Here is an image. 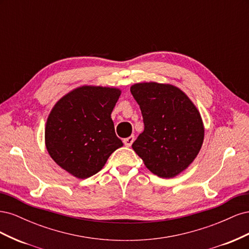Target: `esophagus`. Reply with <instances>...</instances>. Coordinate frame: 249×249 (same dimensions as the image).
Here are the masks:
<instances>
[{
  "label": "esophagus",
  "mask_w": 249,
  "mask_h": 249,
  "mask_svg": "<svg viewBox=\"0 0 249 249\" xmlns=\"http://www.w3.org/2000/svg\"><path fill=\"white\" fill-rule=\"evenodd\" d=\"M134 136H130V137H127V138H124V145L125 146H127V147H130L131 145H132V143L134 142Z\"/></svg>",
  "instance_id": "obj_1"
}]
</instances>
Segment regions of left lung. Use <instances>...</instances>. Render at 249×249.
<instances>
[{
	"instance_id": "obj_1",
	"label": "left lung",
	"mask_w": 249,
	"mask_h": 249,
	"mask_svg": "<svg viewBox=\"0 0 249 249\" xmlns=\"http://www.w3.org/2000/svg\"><path fill=\"white\" fill-rule=\"evenodd\" d=\"M130 90L144 123L133 149L154 175L177 177L189 167L202 145L205 126L198 109L183 90L171 84L143 82Z\"/></svg>"
}]
</instances>
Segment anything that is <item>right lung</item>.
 Masks as SVG:
<instances>
[{
  "label": "right lung",
  "mask_w": 249,
  "mask_h": 249,
  "mask_svg": "<svg viewBox=\"0 0 249 249\" xmlns=\"http://www.w3.org/2000/svg\"><path fill=\"white\" fill-rule=\"evenodd\" d=\"M122 94L115 87L84 85L63 95L47 119L44 141L51 158L78 178L99 172L123 141L111 118Z\"/></svg>",
  "instance_id": "1"
}]
</instances>
